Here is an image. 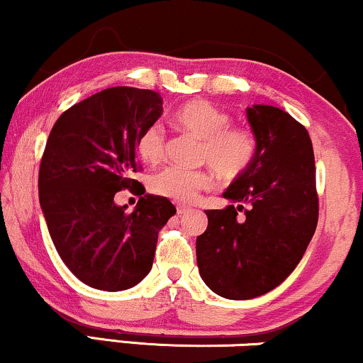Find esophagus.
I'll list each match as a JSON object with an SVG mask.
<instances>
[{
	"mask_svg": "<svg viewBox=\"0 0 363 363\" xmlns=\"http://www.w3.org/2000/svg\"><path fill=\"white\" fill-rule=\"evenodd\" d=\"M189 212H191V208L190 207H185V205H180V207H177V213L178 216H185V213H189Z\"/></svg>",
	"mask_w": 363,
	"mask_h": 363,
	"instance_id": "1",
	"label": "esophagus"
}]
</instances>
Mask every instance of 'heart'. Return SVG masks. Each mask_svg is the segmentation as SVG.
<instances>
[{"mask_svg": "<svg viewBox=\"0 0 363 363\" xmlns=\"http://www.w3.org/2000/svg\"><path fill=\"white\" fill-rule=\"evenodd\" d=\"M182 131L191 134L202 147L199 163L208 164L222 180H235L250 167L256 156V136L247 128H230L232 118L207 101H191L173 116ZM138 155L147 164H158L164 158L167 138L160 126L147 128L136 145ZM212 177L203 169H182L169 167L150 180L155 195L178 203H191L203 190L212 186Z\"/></svg>", "mask_w": 363, "mask_h": 363, "instance_id": "1", "label": "heart"}]
</instances>
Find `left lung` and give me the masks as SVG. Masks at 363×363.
<instances>
[{
	"instance_id": "left-lung-1",
	"label": "left lung",
	"mask_w": 363,
	"mask_h": 363,
	"mask_svg": "<svg viewBox=\"0 0 363 363\" xmlns=\"http://www.w3.org/2000/svg\"><path fill=\"white\" fill-rule=\"evenodd\" d=\"M247 121L256 156L223 191V199L239 205L205 210L208 227L196 237L200 276L227 299L261 296L283 283L318 223L315 155L306 128L264 104L247 107ZM240 209L246 212L242 221L236 217Z\"/></svg>"
}]
</instances>
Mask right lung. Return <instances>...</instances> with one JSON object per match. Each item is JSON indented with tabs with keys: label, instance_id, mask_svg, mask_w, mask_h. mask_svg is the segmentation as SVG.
I'll list each match as a JSON object with an SVG mask.
<instances>
[{
	"label": "right lung",
	"instance_id": "obj_1",
	"mask_svg": "<svg viewBox=\"0 0 363 363\" xmlns=\"http://www.w3.org/2000/svg\"><path fill=\"white\" fill-rule=\"evenodd\" d=\"M161 113L158 92L111 87L67 109L48 136L40 205L58 256L91 288L123 291L141 283L153 266L158 232L177 213L158 195L141 196L131 213L114 202L118 191L140 185L133 180L138 140Z\"/></svg>",
	"mask_w": 363,
	"mask_h": 363
}]
</instances>
